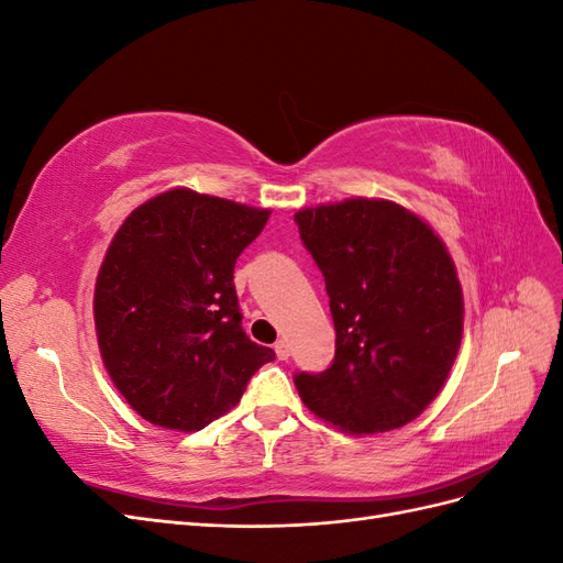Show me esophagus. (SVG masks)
Returning <instances> with one entry per match:
<instances>
[{
    "instance_id": "esophagus-1",
    "label": "esophagus",
    "mask_w": 563,
    "mask_h": 563,
    "mask_svg": "<svg viewBox=\"0 0 563 563\" xmlns=\"http://www.w3.org/2000/svg\"><path fill=\"white\" fill-rule=\"evenodd\" d=\"M275 352H277V356H279L282 362H286L288 356H291V345H288L286 340H277V343H275Z\"/></svg>"
}]
</instances>
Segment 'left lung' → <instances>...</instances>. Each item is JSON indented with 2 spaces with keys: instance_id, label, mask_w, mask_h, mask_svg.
I'll list each match as a JSON object with an SVG mask.
<instances>
[{
  "instance_id": "8db88e82",
  "label": "left lung",
  "mask_w": 563,
  "mask_h": 563,
  "mask_svg": "<svg viewBox=\"0 0 563 563\" xmlns=\"http://www.w3.org/2000/svg\"><path fill=\"white\" fill-rule=\"evenodd\" d=\"M327 282L335 356L296 373L310 411L350 434L404 428L444 387L463 338V288L444 242L385 199H345L296 213Z\"/></svg>"
}]
</instances>
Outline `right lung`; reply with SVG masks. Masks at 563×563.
I'll use <instances>...</instances> for the list:
<instances>
[{
    "label": "right lung",
    "instance_id": "right-lung-1",
    "mask_svg": "<svg viewBox=\"0 0 563 563\" xmlns=\"http://www.w3.org/2000/svg\"><path fill=\"white\" fill-rule=\"evenodd\" d=\"M267 218L176 187L117 230L96 279L98 347L114 387L152 424L207 428L275 360L242 329L234 291V263Z\"/></svg>",
    "mask_w": 563,
    "mask_h": 563
}]
</instances>
